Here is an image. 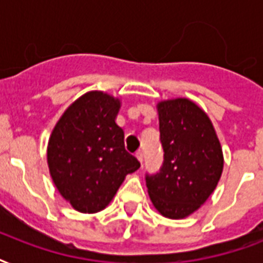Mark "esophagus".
Segmentation results:
<instances>
[{"label": "esophagus", "mask_w": 263, "mask_h": 263, "mask_svg": "<svg viewBox=\"0 0 263 263\" xmlns=\"http://www.w3.org/2000/svg\"><path fill=\"white\" fill-rule=\"evenodd\" d=\"M135 156H136V158H138V160L140 161V164H143V158H144V154H143V152H142V150H139V152L136 153Z\"/></svg>", "instance_id": "1"}]
</instances>
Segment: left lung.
<instances>
[{
    "label": "left lung",
    "mask_w": 263,
    "mask_h": 263,
    "mask_svg": "<svg viewBox=\"0 0 263 263\" xmlns=\"http://www.w3.org/2000/svg\"><path fill=\"white\" fill-rule=\"evenodd\" d=\"M160 140L164 162L157 173H146L154 208L168 218H184L214 191L224 158L212 121L190 99L158 103Z\"/></svg>",
    "instance_id": "8db88e82"
}]
</instances>
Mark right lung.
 <instances>
[{"label":"right lung","mask_w":263,"mask_h":263,"mask_svg":"<svg viewBox=\"0 0 263 263\" xmlns=\"http://www.w3.org/2000/svg\"><path fill=\"white\" fill-rule=\"evenodd\" d=\"M120 101L101 91L76 99L55 124L47 146V164L60 194L82 213L109 204L128 173L140 162L124 146L116 124Z\"/></svg>","instance_id":"right-lung-1"}]
</instances>
